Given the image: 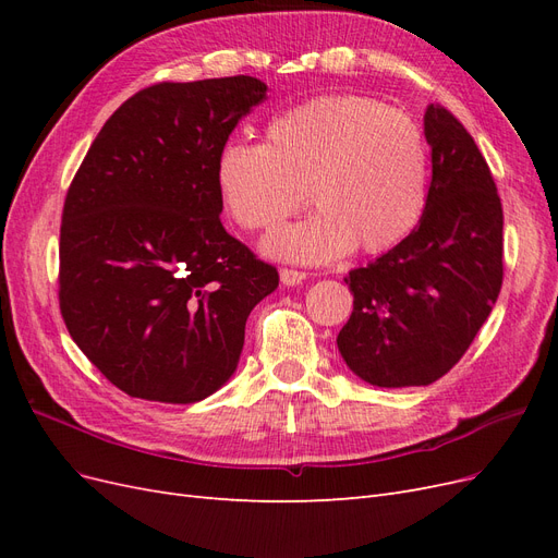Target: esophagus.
Masks as SVG:
<instances>
[{
    "mask_svg": "<svg viewBox=\"0 0 558 558\" xmlns=\"http://www.w3.org/2000/svg\"><path fill=\"white\" fill-rule=\"evenodd\" d=\"M279 277H281L283 286H298V283H302V281L307 279L305 272H300V269H293V267H283L281 272H279Z\"/></svg>",
    "mask_w": 558,
    "mask_h": 558,
    "instance_id": "obj_1",
    "label": "esophagus"
}]
</instances>
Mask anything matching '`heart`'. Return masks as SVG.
<instances>
[{"label": "heart", "mask_w": 558, "mask_h": 558, "mask_svg": "<svg viewBox=\"0 0 558 558\" xmlns=\"http://www.w3.org/2000/svg\"><path fill=\"white\" fill-rule=\"evenodd\" d=\"M428 146L412 116L363 95H320L265 125V142H228L214 183L230 221L275 228L310 202L318 211L269 232L267 256L328 263L381 253L416 228L426 205Z\"/></svg>", "instance_id": "heart-1"}]
</instances>
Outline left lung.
Returning a JSON list of instances; mask_svg holds the SVG:
<instances>
[{
	"instance_id": "left-lung-1",
	"label": "left lung",
	"mask_w": 558,
	"mask_h": 558,
	"mask_svg": "<svg viewBox=\"0 0 558 558\" xmlns=\"http://www.w3.org/2000/svg\"><path fill=\"white\" fill-rule=\"evenodd\" d=\"M433 177L416 228L344 277L353 312L337 347L353 375L381 388L428 386L461 361L502 286V205L459 118L428 105Z\"/></svg>"
}]
</instances>
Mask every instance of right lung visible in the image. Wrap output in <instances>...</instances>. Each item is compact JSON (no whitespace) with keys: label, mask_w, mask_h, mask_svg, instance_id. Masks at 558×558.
<instances>
[{"label":"right lung","mask_w":558,"mask_h":558,"mask_svg":"<svg viewBox=\"0 0 558 558\" xmlns=\"http://www.w3.org/2000/svg\"><path fill=\"white\" fill-rule=\"evenodd\" d=\"M253 76L156 83L99 130L66 191L60 312L72 340L132 398L191 404L240 363L277 267L226 232L218 150L265 99Z\"/></svg>","instance_id":"add662e5"}]
</instances>
